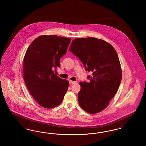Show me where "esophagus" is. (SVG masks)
<instances>
[{
	"instance_id": "esophagus-1",
	"label": "esophagus",
	"mask_w": 146,
	"mask_h": 146,
	"mask_svg": "<svg viewBox=\"0 0 146 146\" xmlns=\"http://www.w3.org/2000/svg\"><path fill=\"white\" fill-rule=\"evenodd\" d=\"M69 82H70V84H76V82H74V81H72V80H70Z\"/></svg>"
}]
</instances>
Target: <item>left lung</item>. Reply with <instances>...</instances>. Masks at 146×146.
<instances>
[{
    "label": "left lung",
    "instance_id": "1",
    "mask_svg": "<svg viewBox=\"0 0 146 146\" xmlns=\"http://www.w3.org/2000/svg\"><path fill=\"white\" fill-rule=\"evenodd\" d=\"M70 51L77 56L92 76L90 82H80L78 95L81 108L91 114L102 111L118 91L122 78L121 66L115 50L102 39L89 37L74 39Z\"/></svg>",
    "mask_w": 146,
    "mask_h": 146
}]
</instances>
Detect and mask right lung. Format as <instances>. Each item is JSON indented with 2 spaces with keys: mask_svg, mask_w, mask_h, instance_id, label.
<instances>
[{
  "mask_svg": "<svg viewBox=\"0 0 146 146\" xmlns=\"http://www.w3.org/2000/svg\"><path fill=\"white\" fill-rule=\"evenodd\" d=\"M71 41L55 35L38 36L29 45L23 58V76L29 92L40 106L52 108L62 101L69 82L57 76L60 58Z\"/></svg>",
  "mask_w": 146,
  "mask_h": 146,
  "instance_id": "1",
  "label": "right lung"
}]
</instances>
